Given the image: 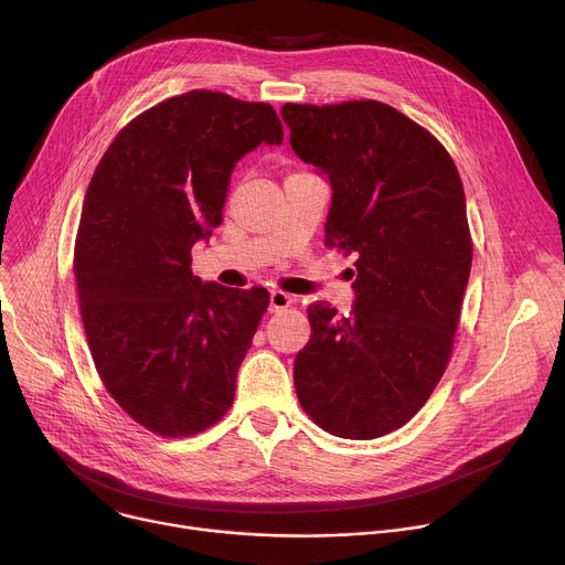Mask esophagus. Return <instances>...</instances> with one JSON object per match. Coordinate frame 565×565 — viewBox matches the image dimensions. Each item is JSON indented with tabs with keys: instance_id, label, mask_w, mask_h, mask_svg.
I'll return each mask as SVG.
<instances>
[{
	"instance_id": "obj_1",
	"label": "esophagus",
	"mask_w": 565,
	"mask_h": 565,
	"mask_svg": "<svg viewBox=\"0 0 565 565\" xmlns=\"http://www.w3.org/2000/svg\"><path fill=\"white\" fill-rule=\"evenodd\" d=\"M291 305V296L289 294H285V291H280V289H274L271 294H269V311H282V309H287Z\"/></svg>"
}]
</instances>
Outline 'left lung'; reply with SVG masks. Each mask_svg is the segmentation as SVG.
<instances>
[{
    "label": "left lung",
    "instance_id": "left-lung-1",
    "mask_svg": "<svg viewBox=\"0 0 565 565\" xmlns=\"http://www.w3.org/2000/svg\"><path fill=\"white\" fill-rule=\"evenodd\" d=\"M291 150L332 185L326 246L354 254V307L311 302L302 411L348 440L404 426L447 370L471 271L465 188L445 146L380 100L280 109Z\"/></svg>",
    "mask_w": 565,
    "mask_h": 565
}]
</instances>
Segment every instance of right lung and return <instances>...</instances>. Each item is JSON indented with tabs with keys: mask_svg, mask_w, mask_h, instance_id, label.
Listing matches in <instances>:
<instances>
[{
	"mask_svg": "<svg viewBox=\"0 0 565 565\" xmlns=\"http://www.w3.org/2000/svg\"><path fill=\"white\" fill-rule=\"evenodd\" d=\"M260 143H282L271 105L193 89L125 125L89 181L74 248L89 352L114 402L157 435H195L231 408L267 311V289L191 269L235 163Z\"/></svg>",
	"mask_w": 565,
	"mask_h": 565,
	"instance_id": "1",
	"label": "right lung"
}]
</instances>
